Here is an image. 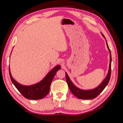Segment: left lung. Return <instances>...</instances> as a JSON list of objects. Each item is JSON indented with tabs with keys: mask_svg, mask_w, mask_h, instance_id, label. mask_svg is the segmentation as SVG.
Listing matches in <instances>:
<instances>
[{
	"mask_svg": "<svg viewBox=\"0 0 123 123\" xmlns=\"http://www.w3.org/2000/svg\"><path fill=\"white\" fill-rule=\"evenodd\" d=\"M102 35L105 39L106 38L104 35L102 33ZM106 43L107 47H108L109 51L110 54V62H109V70L108 74L104 80H103L102 82L98 86L94 89H91V90H82L80 89L78 87H77L72 83L67 73L65 72L66 75V82L68 83L69 90H70L72 94L74 95H75L77 98L81 99H92L96 98L99 94H100L103 90L105 89V88L108 85L109 81L110 78H111V50H110L109 47L108 43H107L106 40Z\"/></svg>",
	"mask_w": 123,
	"mask_h": 123,
	"instance_id": "left-lung-1",
	"label": "left lung"
}]
</instances>
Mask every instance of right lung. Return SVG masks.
Segmentation results:
<instances>
[{"label": "right lung", "instance_id": "1", "mask_svg": "<svg viewBox=\"0 0 123 123\" xmlns=\"http://www.w3.org/2000/svg\"><path fill=\"white\" fill-rule=\"evenodd\" d=\"M60 69L61 66L60 65L55 66L40 81L31 86L22 85L15 81L11 74L10 67L9 74L12 83L25 98L28 99L37 100L43 99L45 96L49 94L50 91L51 83L53 81L55 74Z\"/></svg>", "mask_w": 123, "mask_h": 123}]
</instances>
